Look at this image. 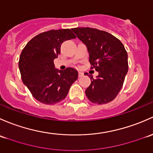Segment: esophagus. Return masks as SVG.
I'll return each instance as SVG.
<instances>
[{"mask_svg": "<svg viewBox=\"0 0 153 153\" xmlns=\"http://www.w3.org/2000/svg\"><path fill=\"white\" fill-rule=\"evenodd\" d=\"M83 75H84V74H83L82 72L79 71V77H82V76H83Z\"/></svg>", "mask_w": 153, "mask_h": 153, "instance_id": "1", "label": "esophagus"}]
</instances>
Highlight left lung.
Segmentation results:
<instances>
[{
	"mask_svg": "<svg viewBox=\"0 0 153 153\" xmlns=\"http://www.w3.org/2000/svg\"><path fill=\"white\" fill-rule=\"evenodd\" d=\"M71 30L86 45L90 63L99 73L97 79L91 76V83L85 91L88 99L98 105L111 102L122 88L128 71L127 53L124 45L105 31L88 27ZM85 75L88 76V74Z\"/></svg>",
	"mask_w": 153,
	"mask_h": 153,
	"instance_id": "left-lung-1",
	"label": "left lung"
}]
</instances>
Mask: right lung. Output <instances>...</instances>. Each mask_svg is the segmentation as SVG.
<instances>
[{"instance_id":"right-lung-1","label":"right lung","mask_w":153,"mask_h":153,"mask_svg":"<svg viewBox=\"0 0 153 153\" xmlns=\"http://www.w3.org/2000/svg\"><path fill=\"white\" fill-rule=\"evenodd\" d=\"M74 38L69 29L50 30L33 37L22 51L19 59L21 79L39 102L53 105L62 101L78 78L74 68L61 71L53 64L62 42Z\"/></svg>"}]
</instances>
